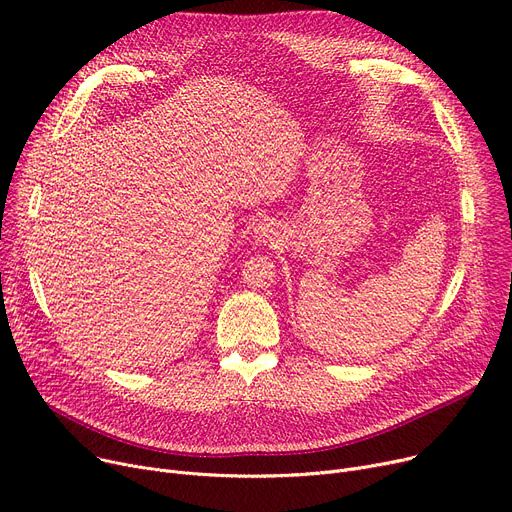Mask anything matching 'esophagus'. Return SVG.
Returning a JSON list of instances; mask_svg holds the SVG:
<instances>
[{
	"instance_id": "1",
	"label": "esophagus",
	"mask_w": 512,
	"mask_h": 512,
	"mask_svg": "<svg viewBox=\"0 0 512 512\" xmlns=\"http://www.w3.org/2000/svg\"><path fill=\"white\" fill-rule=\"evenodd\" d=\"M278 236L276 228L270 222H261L253 230V240L259 242V245H265V242H272Z\"/></svg>"
}]
</instances>
